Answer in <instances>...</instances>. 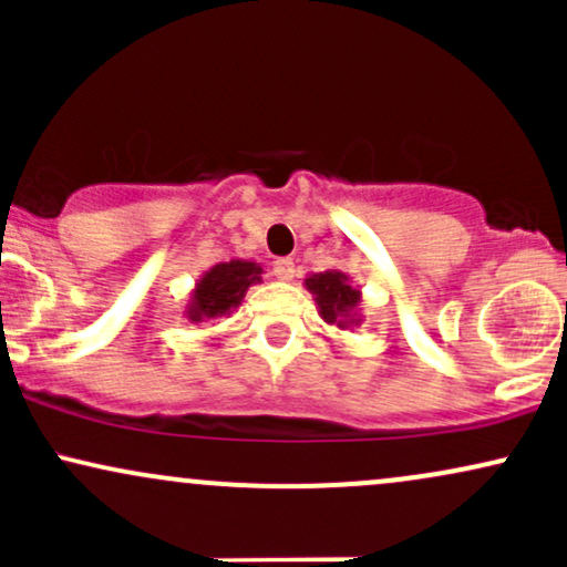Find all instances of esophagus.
Here are the masks:
<instances>
[{
  "mask_svg": "<svg viewBox=\"0 0 567 567\" xmlns=\"http://www.w3.org/2000/svg\"><path fill=\"white\" fill-rule=\"evenodd\" d=\"M275 277L282 279V282H290V279L296 277V261H292V258H277Z\"/></svg>",
  "mask_w": 567,
  "mask_h": 567,
  "instance_id": "34e87169",
  "label": "esophagus"
}]
</instances>
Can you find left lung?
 Here are the masks:
<instances>
[{
    "instance_id": "obj_1",
    "label": "left lung",
    "mask_w": 567,
    "mask_h": 567,
    "mask_svg": "<svg viewBox=\"0 0 567 567\" xmlns=\"http://www.w3.org/2000/svg\"><path fill=\"white\" fill-rule=\"evenodd\" d=\"M306 290L315 296L317 311L328 324H336L338 330H351L354 324H362L360 303L362 292L351 288L349 277L338 269L320 271L303 279Z\"/></svg>"
}]
</instances>
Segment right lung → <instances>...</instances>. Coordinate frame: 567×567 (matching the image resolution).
Wrapping results in <instances>:
<instances>
[{"instance_id": "add662e5", "label": "right lung", "mask_w": 567, "mask_h": 567, "mask_svg": "<svg viewBox=\"0 0 567 567\" xmlns=\"http://www.w3.org/2000/svg\"><path fill=\"white\" fill-rule=\"evenodd\" d=\"M261 264L245 261V258L216 264L194 282V290L188 292V303L184 311L186 320L197 324L218 320V317H229L243 303L247 288L261 282Z\"/></svg>"}]
</instances>
